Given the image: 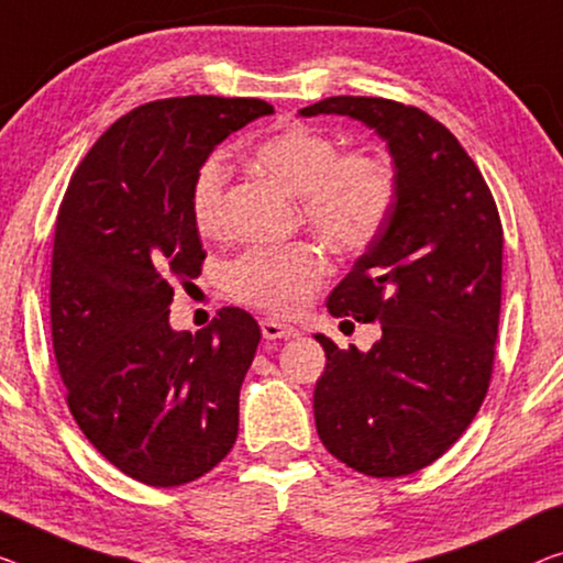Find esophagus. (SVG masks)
Returning a JSON list of instances; mask_svg holds the SVG:
<instances>
[{
	"label": "esophagus",
	"instance_id": "obj_1",
	"mask_svg": "<svg viewBox=\"0 0 563 563\" xmlns=\"http://www.w3.org/2000/svg\"><path fill=\"white\" fill-rule=\"evenodd\" d=\"M260 329H263V335L267 341H278V339H296L298 329H292L288 323H280L275 321V318H265L263 323H260Z\"/></svg>",
	"mask_w": 563,
	"mask_h": 563
}]
</instances>
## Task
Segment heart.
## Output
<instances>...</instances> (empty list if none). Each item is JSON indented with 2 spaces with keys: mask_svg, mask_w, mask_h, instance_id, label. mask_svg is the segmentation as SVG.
Here are the masks:
<instances>
[{
  "mask_svg": "<svg viewBox=\"0 0 563 563\" xmlns=\"http://www.w3.org/2000/svg\"><path fill=\"white\" fill-rule=\"evenodd\" d=\"M255 169L298 197L310 230L339 253H356L376 240L397 195L391 166L368 151H343L329 131L285 121L250 148ZM228 195V166L207 156L189 187L191 222L201 234L220 232ZM329 275V263L310 242L250 247L224 267L234 298L250 306L296 313Z\"/></svg>",
  "mask_w": 563,
  "mask_h": 563,
  "instance_id": "heart-1",
  "label": "heart"
}]
</instances>
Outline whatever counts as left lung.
I'll use <instances>...</instances> for the list:
<instances>
[{
  "instance_id": "left-lung-1",
  "label": "left lung",
  "mask_w": 563,
  "mask_h": 563,
  "mask_svg": "<svg viewBox=\"0 0 563 563\" xmlns=\"http://www.w3.org/2000/svg\"><path fill=\"white\" fill-rule=\"evenodd\" d=\"M335 113L387 141L397 195L389 220L329 296L331 316L382 323L372 351L318 333V438L372 477L432 465L467 430L490 387L500 318L503 224L460 141L432 115L387 98L333 96Z\"/></svg>"
}]
</instances>
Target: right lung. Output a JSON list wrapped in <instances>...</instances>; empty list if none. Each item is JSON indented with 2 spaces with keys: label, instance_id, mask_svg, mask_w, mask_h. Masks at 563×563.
<instances>
[{
  "label": "right lung",
  "instance_id": "obj_1",
  "mask_svg": "<svg viewBox=\"0 0 563 563\" xmlns=\"http://www.w3.org/2000/svg\"><path fill=\"white\" fill-rule=\"evenodd\" d=\"M271 113L260 98L217 96L133 108L88 151L57 212L49 323L67 407L108 463L154 488L197 481L238 440L257 321L222 308L205 331L176 333L169 306L207 257L191 176Z\"/></svg>",
  "mask_w": 563,
  "mask_h": 563
}]
</instances>
